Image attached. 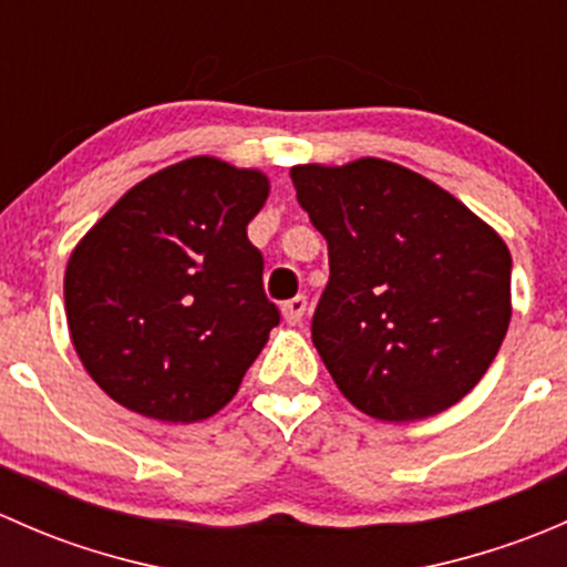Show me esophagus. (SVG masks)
I'll return each instance as SVG.
<instances>
[{
	"label": "esophagus",
	"mask_w": 567,
	"mask_h": 567,
	"mask_svg": "<svg viewBox=\"0 0 567 567\" xmlns=\"http://www.w3.org/2000/svg\"><path fill=\"white\" fill-rule=\"evenodd\" d=\"M305 312H307V296H293V299L285 301L282 305V318H285V323H290V326L301 323Z\"/></svg>",
	"instance_id": "34e87169"
}]
</instances>
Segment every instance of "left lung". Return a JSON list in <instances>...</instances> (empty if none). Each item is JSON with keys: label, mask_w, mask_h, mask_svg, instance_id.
I'll list each match as a JSON object with an SVG mask.
<instances>
[{"label": "left lung", "mask_w": 567, "mask_h": 567, "mask_svg": "<svg viewBox=\"0 0 567 567\" xmlns=\"http://www.w3.org/2000/svg\"><path fill=\"white\" fill-rule=\"evenodd\" d=\"M290 177L329 244L312 342L340 392L384 422L458 403L511 323L505 241L442 186L384 158L299 164Z\"/></svg>", "instance_id": "8db88e82"}]
</instances>
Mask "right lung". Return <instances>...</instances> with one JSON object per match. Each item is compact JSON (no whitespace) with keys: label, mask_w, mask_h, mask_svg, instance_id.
<instances>
[{"label":"right lung","mask_w":567,"mask_h":567,"mask_svg":"<svg viewBox=\"0 0 567 567\" xmlns=\"http://www.w3.org/2000/svg\"><path fill=\"white\" fill-rule=\"evenodd\" d=\"M268 177L194 156L145 177L79 241L65 312L84 370L162 422L225 409L279 323L247 225Z\"/></svg>","instance_id":"right-lung-1"}]
</instances>
